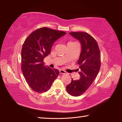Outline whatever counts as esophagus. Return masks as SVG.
<instances>
[{
    "label": "esophagus",
    "mask_w": 122,
    "mask_h": 122,
    "mask_svg": "<svg viewBox=\"0 0 122 122\" xmlns=\"http://www.w3.org/2000/svg\"><path fill=\"white\" fill-rule=\"evenodd\" d=\"M60 74H66V72L64 70H60Z\"/></svg>",
    "instance_id": "34e87169"
}]
</instances>
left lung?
<instances>
[{
    "label": "left lung",
    "mask_w": 122,
    "mask_h": 122,
    "mask_svg": "<svg viewBox=\"0 0 122 122\" xmlns=\"http://www.w3.org/2000/svg\"><path fill=\"white\" fill-rule=\"evenodd\" d=\"M81 45L77 64L79 65V80H73L66 86L70 94L74 97L82 95L88 89L97 77L101 67V54L97 43L86 32H70Z\"/></svg>",
    "instance_id": "left-lung-1"
}]
</instances>
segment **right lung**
I'll return each instance as SVG.
<instances>
[{
  "label": "right lung",
  "mask_w": 122,
  "mask_h": 122,
  "mask_svg": "<svg viewBox=\"0 0 122 122\" xmlns=\"http://www.w3.org/2000/svg\"><path fill=\"white\" fill-rule=\"evenodd\" d=\"M66 33L43 27L28 36L21 50V70L34 91L46 92L58 77L59 71L45 66L44 58L50 53L53 43Z\"/></svg>",
  "instance_id": "right-lung-1"
}]
</instances>
